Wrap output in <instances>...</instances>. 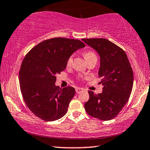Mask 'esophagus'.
I'll list each match as a JSON object with an SVG mask.
<instances>
[{
	"label": "esophagus",
	"instance_id": "esophagus-1",
	"mask_svg": "<svg viewBox=\"0 0 150 150\" xmlns=\"http://www.w3.org/2000/svg\"><path fill=\"white\" fill-rule=\"evenodd\" d=\"M75 91H76V93H79L80 92H81V91H83V89L80 88H75Z\"/></svg>",
	"mask_w": 150,
	"mask_h": 150
}]
</instances>
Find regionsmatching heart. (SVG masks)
Returning <instances> with one entry per match:
<instances>
[{
    "label": "heart",
    "instance_id": "b5f03b06",
    "mask_svg": "<svg viewBox=\"0 0 150 150\" xmlns=\"http://www.w3.org/2000/svg\"><path fill=\"white\" fill-rule=\"evenodd\" d=\"M83 57L85 58V59H86V61H87V62L92 61H97L98 59L97 56L96 54V53L91 50H88V51H86V52H85L83 53ZM72 60H73L72 57H70L69 58L67 61L68 65L71 64V62H72Z\"/></svg>",
    "mask_w": 150,
    "mask_h": 150
}]
</instances>
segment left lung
I'll return each mask as SVG.
<instances>
[{"label":"left lung","instance_id":"left-lung-1","mask_svg":"<svg viewBox=\"0 0 150 150\" xmlns=\"http://www.w3.org/2000/svg\"><path fill=\"white\" fill-rule=\"evenodd\" d=\"M96 51L100 57L98 75L103 86L102 92L89 91L85 104L87 113L102 120L117 117L128 102L133 84V73L127 56L119 46L105 38L82 39Z\"/></svg>","mask_w":150,"mask_h":150}]
</instances>
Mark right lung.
Returning <instances> with one entry per match:
<instances>
[{
    "mask_svg": "<svg viewBox=\"0 0 150 150\" xmlns=\"http://www.w3.org/2000/svg\"><path fill=\"white\" fill-rule=\"evenodd\" d=\"M84 47L79 40L54 38L40 42L27 54L19 71L20 89L36 117L54 121L65 115L75 90L56 86L57 75L65 69L72 54Z\"/></svg>",
    "mask_w": 150,
    "mask_h": 150,
    "instance_id": "1",
    "label": "right lung"
}]
</instances>
